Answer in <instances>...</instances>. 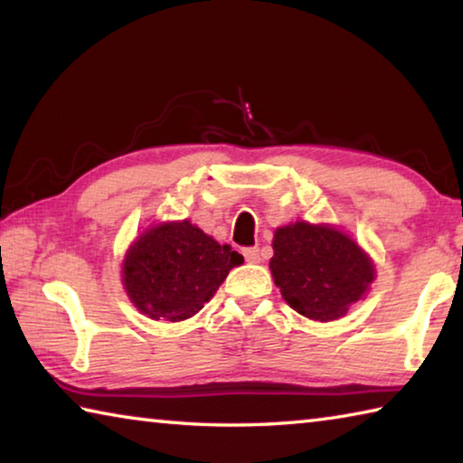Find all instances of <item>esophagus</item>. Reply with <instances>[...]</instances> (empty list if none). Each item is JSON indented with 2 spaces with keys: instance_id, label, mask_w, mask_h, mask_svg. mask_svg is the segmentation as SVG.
<instances>
[{
  "instance_id": "esophagus-1",
  "label": "esophagus",
  "mask_w": 463,
  "mask_h": 463,
  "mask_svg": "<svg viewBox=\"0 0 463 463\" xmlns=\"http://www.w3.org/2000/svg\"><path fill=\"white\" fill-rule=\"evenodd\" d=\"M242 255H245V260H247L249 263H257V261L261 260V257H260V249H257V247L242 249Z\"/></svg>"
}]
</instances>
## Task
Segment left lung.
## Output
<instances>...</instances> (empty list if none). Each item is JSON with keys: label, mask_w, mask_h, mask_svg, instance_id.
<instances>
[{"label": "left lung", "mask_w": 463, "mask_h": 463, "mask_svg": "<svg viewBox=\"0 0 463 463\" xmlns=\"http://www.w3.org/2000/svg\"><path fill=\"white\" fill-rule=\"evenodd\" d=\"M269 268L284 300L312 320L343 317L373 281V265L357 242L308 222L276 231Z\"/></svg>", "instance_id": "obj_1"}]
</instances>
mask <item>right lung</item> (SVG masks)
Instances as JSON below:
<instances>
[{"instance_id":"obj_1","label":"right lung","mask_w":463,"mask_h":463,"mask_svg":"<svg viewBox=\"0 0 463 463\" xmlns=\"http://www.w3.org/2000/svg\"><path fill=\"white\" fill-rule=\"evenodd\" d=\"M241 263V253L218 245L190 221L167 222L135 241L122 265V281L143 315L177 323L202 310Z\"/></svg>"}]
</instances>
